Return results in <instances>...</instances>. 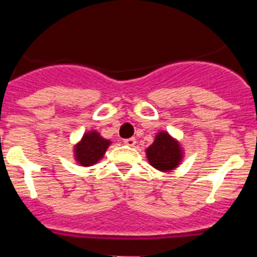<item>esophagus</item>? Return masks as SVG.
<instances>
[{"mask_svg": "<svg viewBox=\"0 0 257 257\" xmlns=\"http://www.w3.org/2000/svg\"><path fill=\"white\" fill-rule=\"evenodd\" d=\"M124 144L128 145V147H135V145H136V139H135V137L126 139V140H124Z\"/></svg>", "mask_w": 257, "mask_h": 257, "instance_id": "obj_1", "label": "esophagus"}]
</instances>
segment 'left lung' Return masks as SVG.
<instances>
[{
	"label": "left lung",
	"instance_id": "obj_1",
	"mask_svg": "<svg viewBox=\"0 0 257 257\" xmlns=\"http://www.w3.org/2000/svg\"><path fill=\"white\" fill-rule=\"evenodd\" d=\"M148 163L160 172H172L184 160V148L177 139L169 135L167 131L156 133L155 141L145 149Z\"/></svg>",
	"mask_w": 257,
	"mask_h": 257
}]
</instances>
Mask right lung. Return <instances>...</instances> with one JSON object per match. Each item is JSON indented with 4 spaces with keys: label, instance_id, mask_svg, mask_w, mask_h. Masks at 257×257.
<instances>
[{
    "label": "right lung",
    "instance_id": "right-lung-1",
    "mask_svg": "<svg viewBox=\"0 0 257 257\" xmlns=\"http://www.w3.org/2000/svg\"><path fill=\"white\" fill-rule=\"evenodd\" d=\"M112 141L104 139L100 133L92 129L82 135L73 147L74 161L81 167H92L104 157Z\"/></svg>",
    "mask_w": 257,
    "mask_h": 257
}]
</instances>
